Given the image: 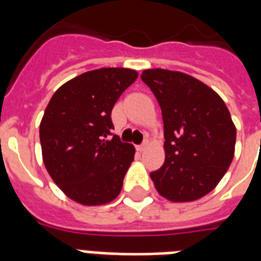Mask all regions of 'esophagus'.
<instances>
[{"label":"esophagus","instance_id":"1","mask_svg":"<svg viewBox=\"0 0 261 261\" xmlns=\"http://www.w3.org/2000/svg\"><path fill=\"white\" fill-rule=\"evenodd\" d=\"M146 147H147V142H143V143H141V145H138V146H137V150L143 151L145 149H146Z\"/></svg>","mask_w":261,"mask_h":261}]
</instances>
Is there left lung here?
Here are the masks:
<instances>
[{
	"instance_id": "1",
	"label": "left lung",
	"mask_w": 261,
	"mask_h": 261,
	"mask_svg": "<svg viewBox=\"0 0 261 261\" xmlns=\"http://www.w3.org/2000/svg\"><path fill=\"white\" fill-rule=\"evenodd\" d=\"M141 79L154 93L164 120L165 163L150 173L172 202H192L221 181L234 155L236 126L223 100L180 71L149 69Z\"/></svg>"
}]
</instances>
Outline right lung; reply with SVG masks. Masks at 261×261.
<instances>
[{"mask_svg":"<svg viewBox=\"0 0 261 261\" xmlns=\"http://www.w3.org/2000/svg\"><path fill=\"white\" fill-rule=\"evenodd\" d=\"M137 77L124 67L87 71L63 84L44 111L39 130L43 163L74 202L98 206L120 194L135 149L112 134L111 112Z\"/></svg>","mask_w":261,"mask_h":261,"instance_id":"obj_1","label":"right lung"}]
</instances>
